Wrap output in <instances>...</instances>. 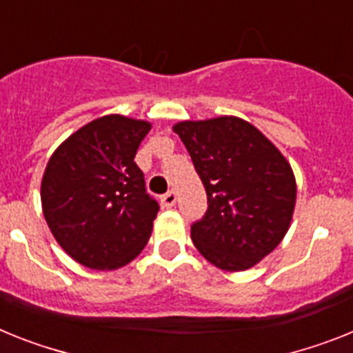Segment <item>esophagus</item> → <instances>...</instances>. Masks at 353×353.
<instances>
[{"label": "esophagus", "mask_w": 353, "mask_h": 353, "mask_svg": "<svg viewBox=\"0 0 353 353\" xmlns=\"http://www.w3.org/2000/svg\"><path fill=\"white\" fill-rule=\"evenodd\" d=\"M177 201V194L174 192V190H170V192H167V194L161 197V204H163L165 208H172L174 204H176Z\"/></svg>", "instance_id": "esophagus-1"}]
</instances>
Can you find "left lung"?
I'll return each instance as SVG.
<instances>
[{
	"instance_id": "obj_1",
	"label": "left lung",
	"mask_w": 353,
	"mask_h": 353,
	"mask_svg": "<svg viewBox=\"0 0 353 353\" xmlns=\"http://www.w3.org/2000/svg\"><path fill=\"white\" fill-rule=\"evenodd\" d=\"M174 131L208 195L206 214L192 223L194 245L228 272L257 265L290 229L296 201L291 165L243 119L185 121Z\"/></svg>"
}]
</instances>
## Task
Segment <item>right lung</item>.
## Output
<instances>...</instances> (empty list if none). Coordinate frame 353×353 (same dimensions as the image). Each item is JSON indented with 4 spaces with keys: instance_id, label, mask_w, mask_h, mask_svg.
I'll use <instances>...</instances> for the list:
<instances>
[{
    "instance_id": "1",
    "label": "right lung",
    "mask_w": 353,
    "mask_h": 353,
    "mask_svg": "<svg viewBox=\"0 0 353 353\" xmlns=\"http://www.w3.org/2000/svg\"><path fill=\"white\" fill-rule=\"evenodd\" d=\"M145 121L104 115L72 133L49 158L41 185L44 219L79 265L115 270L151 238L159 204L134 163Z\"/></svg>"
}]
</instances>
